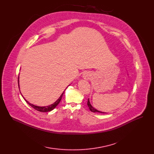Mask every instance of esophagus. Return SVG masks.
<instances>
[{
	"instance_id": "obj_1",
	"label": "esophagus",
	"mask_w": 154,
	"mask_h": 154,
	"mask_svg": "<svg viewBox=\"0 0 154 154\" xmlns=\"http://www.w3.org/2000/svg\"><path fill=\"white\" fill-rule=\"evenodd\" d=\"M91 77V73L90 72H85L83 74V77L86 80H89Z\"/></svg>"
}]
</instances>
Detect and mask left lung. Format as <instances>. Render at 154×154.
Returning a JSON list of instances; mask_svg holds the SVG:
<instances>
[{
    "label": "left lung",
    "instance_id": "obj_1",
    "mask_svg": "<svg viewBox=\"0 0 154 154\" xmlns=\"http://www.w3.org/2000/svg\"><path fill=\"white\" fill-rule=\"evenodd\" d=\"M87 105H88V107H89V108H90V111L91 112H93V113H103V112H100V111H99V110H97V109H95L91 105V103H90V100H89V99H88V102H87Z\"/></svg>",
    "mask_w": 154,
    "mask_h": 154
}]
</instances>
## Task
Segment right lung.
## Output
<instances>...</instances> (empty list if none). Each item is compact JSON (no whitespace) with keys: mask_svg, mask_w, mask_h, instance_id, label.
I'll list each match as a JSON object with an SVG mask.
<instances>
[{"mask_svg":"<svg viewBox=\"0 0 154 154\" xmlns=\"http://www.w3.org/2000/svg\"><path fill=\"white\" fill-rule=\"evenodd\" d=\"M18 85H19V77H18ZM65 91V90H64ZM64 91H63V93L61 94V95L60 96V97L52 104L50 105H48V106H36V105H33L32 103H30V102H29L24 97L23 98L24 99V100H26V102L29 104L32 107H33L35 109H36V110L38 111V112H51L52 111V109H54L57 105L58 104L60 103V102L61 101V99L63 97V95L64 93ZM23 96V95H22Z\"/></svg>","mask_w":154,"mask_h":154,"instance_id":"obj_1","label":"right lung"}]
</instances>
